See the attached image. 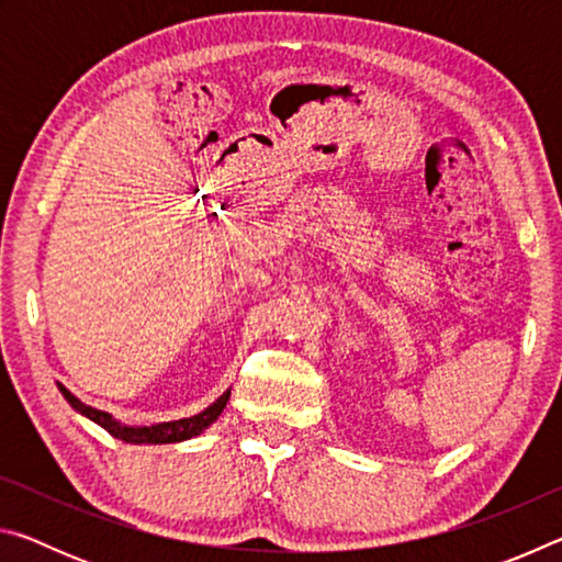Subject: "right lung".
<instances>
[{
	"label": "right lung",
	"mask_w": 562,
	"mask_h": 562,
	"mask_svg": "<svg viewBox=\"0 0 562 562\" xmlns=\"http://www.w3.org/2000/svg\"><path fill=\"white\" fill-rule=\"evenodd\" d=\"M59 392L81 416L91 418L93 424H99L101 429H106L113 439H121L126 443H178V441L195 439V436H201L207 426H213L217 422V416L223 414L225 404L231 402V389H227V392H223V396H217L211 406L203 408V412L195 416L176 418V422H160L150 426H128L119 422V418H113L109 412H99V408L83 404L81 398H76L64 384H59Z\"/></svg>",
	"instance_id": "1"
}]
</instances>
